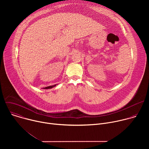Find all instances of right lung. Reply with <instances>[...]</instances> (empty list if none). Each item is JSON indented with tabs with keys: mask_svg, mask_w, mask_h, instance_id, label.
<instances>
[{
	"mask_svg": "<svg viewBox=\"0 0 149 149\" xmlns=\"http://www.w3.org/2000/svg\"><path fill=\"white\" fill-rule=\"evenodd\" d=\"M57 84H55L54 85V86H48V87H44L43 88V89H51V88H52L53 87H55Z\"/></svg>",
	"mask_w": 149,
	"mask_h": 149,
	"instance_id": "1",
	"label": "right lung"
}]
</instances>
